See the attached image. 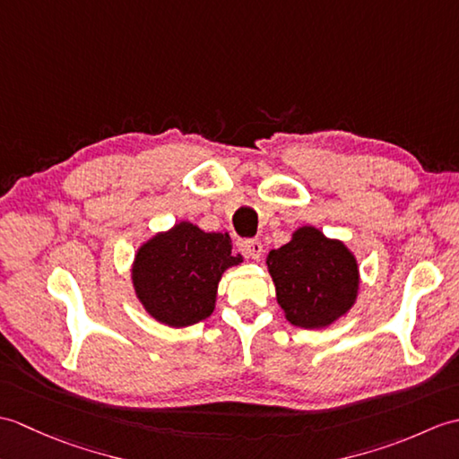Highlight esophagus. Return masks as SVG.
Wrapping results in <instances>:
<instances>
[{
	"instance_id": "34e87169",
	"label": "esophagus",
	"mask_w": 459,
	"mask_h": 459,
	"mask_svg": "<svg viewBox=\"0 0 459 459\" xmlns=\"http://www.w3.org/2000/svg\"><path fill=\"white\" fill-rule=\"evenodd\" d=\"M242 252L252 260H258L262 256V252H264V245H262L260 240L252 238V240H245L242 242Z\"/></svg>"
}]
</instances>
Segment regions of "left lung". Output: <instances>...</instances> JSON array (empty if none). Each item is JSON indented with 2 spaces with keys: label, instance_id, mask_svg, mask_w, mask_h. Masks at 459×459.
I'll list each match as a JSON object with an SVG mask.
<instances>
[{
  "label": "left lung",
  "instance_id": "left-lung-1",
  "mask_svg": "<svg viewBox=\"0 0 459 459\" xmlns=\"http://www.w3.org/2000/svg\"><path fill=\"white\" fill-rule=\"evenodd\" d=\"M278 304L291 325L317 329L333 324L355 304L357 260L343 242L301 227L288 245L268 255Z\"/></svg>",
  "mask_w": 459,
  "mask_h": 459
}]
</instances>
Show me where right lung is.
I'll return each instance as SVG.
<instances>
[{"label":"right lung","mask_w":459,"mask_h":459,"mask_svg":"<svg viewBox=\"0 0 459 459\" xmlns=\"http://www.w3.org/2000/svg\"><path fill=\"white\" fill-rule=\"evenodd\" d=\"M238 262L242 256H232L229 235L179 222L138 250L132 280L152 317L187 327L212 314L222 272Z\"/></svg>","instance_id":"obj_1"}]
</instances>
